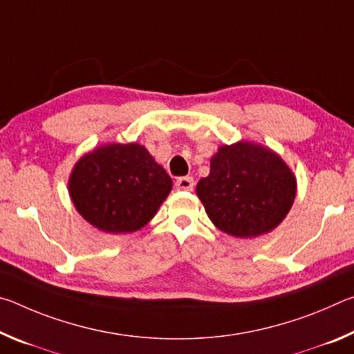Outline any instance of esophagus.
<instances>
[{
    "instance_id": "esophagus-1",
    "label": "esophagus",
    "mask_w": 354,
    "mask_h": 354,
    "mask_svg": "<svg viewBox=\"0 0 354 354\" xmlns=\"http://www.w3.org/2000/svg\"><path fill=\"white\" fill-rule=\"evenodd\" d=\"M194 179L190 176H184V178H179L176 181V189L178 190H185V192H190L194 190Z\"/></svg>"
}]
</instances>
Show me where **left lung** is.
Returning <instances> with one entry per match:
<instances>
[{"mask_svg":"<svg viewBox=\"0 0 354 354\" xmlns=\"http://www.w3.org/2000/svg\"><path fill=\"white\" fill-rule=\"evenodd\" d=\"M196 195L212 223L227 236L253 239L272 232L289 214L297 178L283 158L261 143L221 145Z\"/></svg>","mask_w":354,"mask_h":354,"instance_id":"1","label":"left lung"}]
</instances>
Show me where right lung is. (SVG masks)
<instances>
[{"instance_id": "obj_1", "label": "right lung", "mask_w": 354, "mask_h": 354, "mask_svg": "<svg viewBox=\"0 0 354 354\" xmlns=\"http://www.w3.org/2000/svg\"><path fill=\"white\" fill-rule=\"evenodd\" d=\"M171 178L140 143H104L77 159L68 194L81 217L107 234L142 230L171 192Z\"/></svg>"}]
</instances>
